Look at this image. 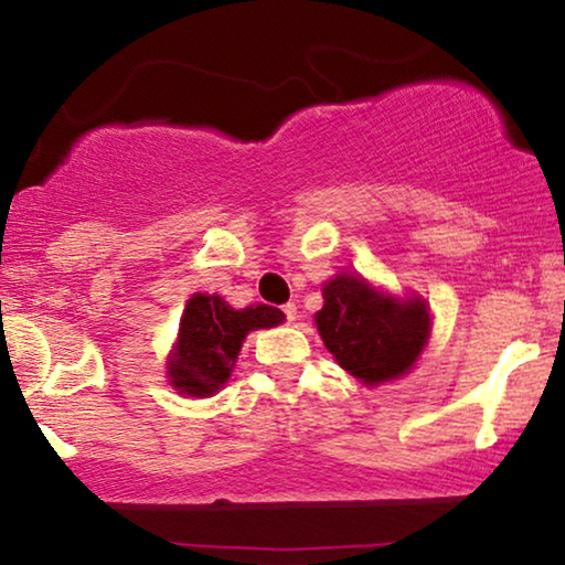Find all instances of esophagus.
Segmentation results:
<instances>
[{"instance_id": "esophagus-1", "label": "esophagus", "mask_w": 565, "mask_h": 565, "mask_svg": "<svg viewBox=\"0 0 565 565\" xmlns=\"http://www.w3.org/2000/svg\"><path fill=\"white\" fill-rule=\"evenodd\" d=\"M282 313H285V321H288V323L296 321V313H298L296 303H288V306H282Z\"/></svg>"}]
</instances>
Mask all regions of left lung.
Wrapping results in <instances>:
<instances>
[{
  "instance_id": "1",
  "label": "left lung",
  "mask_w": 565,
  "mask_h": 565,
  "mask_svg": "<svg viewBox=\"0 0 565 565\" xmlns=\"http://www.w3.org/2000/svg\"><path fill=\"white\" fill-rule=\"evenodd\" d=\"M323 344L347 373L362 383H383L404 375L429 337L424 300L383 296L354 275L323 285V308L316 313Z\"/></svg>"
}]
</instances>
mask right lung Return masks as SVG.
I'll use <instances>...</instances> for the list:
<instances>
[{
    "label": "right lung",
    "mask_w": 565,
    "mask_h": 565,
    "mask_svg": "<svg viewBox=\"0 0 565 565\" xmlns=\"http://www.w3.org/2000/svg\"><path fill=\"white\" fill-rule=\"evenodd\" d=\"M285 319L275 306L236 311L218 296H192L180 321L177 352L169 360V381L188 396H211L228 381L244 337L252 329L277 327Z\"/></svg>",
    "instance_id": "right-lung-1"
}]
</instances>
